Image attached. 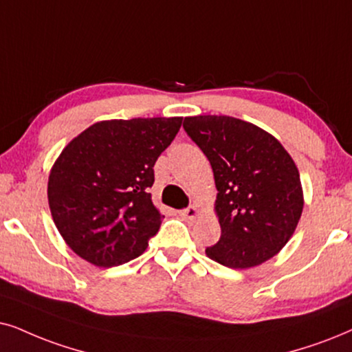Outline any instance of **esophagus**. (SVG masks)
<instances>
[{"mask_svg":"<svg viewBox=\"0 0 352 352\" xmlns=\"http://www.w3.org/2000/svg\"><path fill=\"white\" fill-rule=\"evenodd\" d=\"M179 214L184 217V219L193 221V219H197V217L199 216V209L197 206H190V208H186V209H182Z\"/></svg>","mask_w":352,"mask_h":352,"instance_id":"34e87169","label":"esophagus"}]
</instances>
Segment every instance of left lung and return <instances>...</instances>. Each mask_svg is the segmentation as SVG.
Returning a JSON list of instances; mask_svg holds the SVG:
<instances>
[{
  "instance_id": "left-lung-1",
  "label": "left lung",
  "mask_w": 352,
  "mask_h": 352,
  "mask_svg": "<svg viewBox=\"0 0 352 352\" xmlns=\"http://www.w3.org/2000/svg\"><path fill=\"white\" fill-rule=\"evenodd\" d=\"M184 128L208 157L217 188L221 239L206 255L235 270L278 255L304 209L299 170L284 146L256 124L228 115L185 117Z\"/></svg>"
}]
</instances>
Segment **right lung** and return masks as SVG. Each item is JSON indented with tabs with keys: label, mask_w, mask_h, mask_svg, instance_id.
Returning a JSON list of instances; mask_svg holds the SVG:
<instances>
[{
	"label": "right lung",
	"mask_w": 352,
	"mask_h": 352,
	"mask_svg": "<svg viewBox=\"0 0 352 352\" xmlns=\"http://www.w3.org/2000/svg\"><path fill=\"white\" fill-rule=\"evenodd\" d=\"M182 120H104L58 155L48 177V206L66 245L82 260L112 268L148 248L162 219L149 193L153 167Z\"/></svg>",
	"instance_id": "right-lung-1"
}]
</instances>
